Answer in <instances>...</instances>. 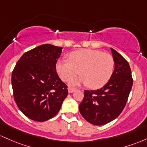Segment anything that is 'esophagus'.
I'll list each match as a JSON object with an SVG mask.
<instances>
[{
    "label": "esophagus",
    "instance_id": "1",
    "mask_svg": "<svg viewBox=\"0 0 147 147\" xmlns=\"http://www.w3.org/2000/svg\"><path fill=\"white\" fill-rule=\"evenodd\" d=\"M68 91L69 93H72V92H74V91H75V89L72 88V87H69V88L68 89Z\"/></svg>",
    "mask_w": 147,
    "mask_h": 147
}]
</instances>
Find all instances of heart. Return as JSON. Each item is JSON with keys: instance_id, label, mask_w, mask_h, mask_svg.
Listing matches in <instances>:
<instances>
[{"instance_id": "obj_1", "label": "heart", "mask_w": 147, "mask_h": 147, "mask_svg": "<svg viewBox=\"0 0 147 147\" xmlns=\"http://www.w3.org/2000/svg\"><path fill=\"white\" fill-rule=\"evenodd\" d=\"M115 60L109 53L92 49H81L71 53L69 60L57 61L56 71L62 80L69 82L80 73L82 76L71 82L82 83L92 89L104 86L113 75Z\"/></svg>"}]
</instances>
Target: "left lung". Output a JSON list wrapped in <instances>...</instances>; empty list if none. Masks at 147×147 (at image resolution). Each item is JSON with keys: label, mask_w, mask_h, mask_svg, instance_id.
I'll return each instance as SVG.
<instances>
[{"label": "left lung", "mask_w": 147, "mask_h": 147, "mask_svg": "<svg viewBox=\"0 0 147 147\" xmlns=\"http://www.w3.org/2000/svg\"><path fill=\"white\" fill-rule=\"evenodd\" d=\"M115 69L109 81L96 90H85L79 105L83 118L92 124L100 126L116 119L123 111L133 86L128 62L113 49Z\"/></svg>", "instance_id": "1"}]
</instances>
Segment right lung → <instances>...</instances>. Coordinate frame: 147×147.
Wrapping results in <instances>:
<instances>
[{
  "instance_id": "obj_1",
  "label": "right lung",
  "mask_w": 147,
  "mask_h": 147,
  "mask_svg": "<svg viewBox=\"0 0 147 147\" xmlns=\"http://www.w3.org/2000/svg\"><path fill=\"white\" fill-rule=\"evenodd\" d=\"M62 48L46 44L26 52L11 74L13 95L19 110L36 121L50 119L68 95L56 71Z\"/></svg>"
}]
</instances>
